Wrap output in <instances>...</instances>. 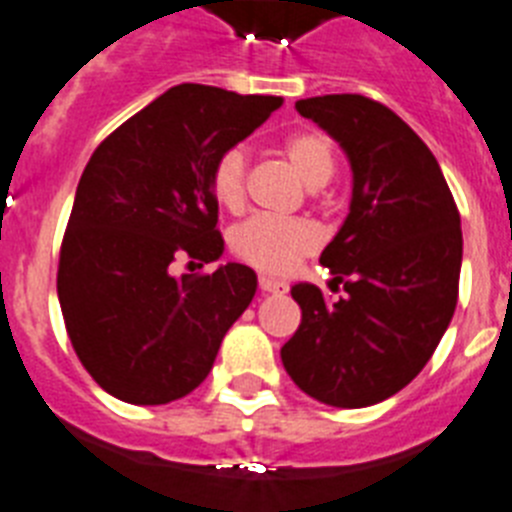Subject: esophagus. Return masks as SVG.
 I'll list each match as a JSON object with an SVG mask.
<instances>
[{"label": "esophagus", "instance_id": "obj_1", "mask_svg": "<svg viewBox=\"0 0 512 512\" xmlns=\"http://www.w3.org/2000/svg\"><path fill=\"white\" fill-rule=\"evenodd\" d=\"M260 288L265 293H286L288 286L283 281H275L270 275H260Z\"/></svg>", "mask_w": 512, "mask_h": 512}]
</instances>
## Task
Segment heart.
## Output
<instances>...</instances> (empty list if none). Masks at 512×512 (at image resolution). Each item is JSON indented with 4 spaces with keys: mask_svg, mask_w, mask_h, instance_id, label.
<instances>
[{
    "mask_svg": "<svg viewBox=\"0 0 512 512\" xmlns=\"http://www.w3.org/2000/svg\"><path fill=\"white\" fill-rule=\"evenodd\" d=\"M283 154L309 188H319L335 172V149L322 131H299L288 136ZM247 151L231 146L221 151L211 167V193L219 206L237 211L244 203ZM231 252L252 268L270 275L291 273L301 257L319 247L317 226L306 219L252 216L231 229Z\"/></svg>",
    "mask_w": 512,
    "mask_h": 512,
    "instance_id": "b5f03b06",
    "label": "heart"
}]
</instances>
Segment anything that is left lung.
<instances>
[{
    "label": "left lung",
    "mask_w": 512,
    "mask_h": 512,
    "mask_svg": "<svg viewBox=\"0 0 512 512\" xmlns=\"http://www.w3.org/2000/svg\"><path fill=\"white\" fill-rule=\"evenodd\" d=\"M348 154V219L324 247L337 301L291 288L301 324L281 348L293 384L330 407H368L410 384L459 299L461 216L433 151L397 113L363 95L296 102Z\"/></svg>",
    "instance_id": "left-lung-1"
}]
</instances>
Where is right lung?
Returning <instances> with one entry per match:
<instances>
[{
  "label": "right lung",
  "instance_id": "right-lung-1",
  "mask_svg": "<svg viewBox=\"0 0 512 512\" xmlns=\"http://www.w3.org/2000/svg\"><path fill=\"white\" fill-rule=\"evenodd\" d=\"M283 105L177 84L95 149L74 195L59 257V304L82 366L128 404L185 397L257 291L255 270L172 275L182 257L224 255L211 167Z\"/></svg>",
  "mask_w": 512,
  "mask_h": 512
}]
</instances>
